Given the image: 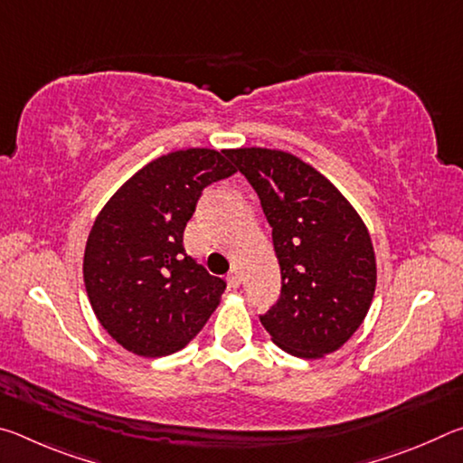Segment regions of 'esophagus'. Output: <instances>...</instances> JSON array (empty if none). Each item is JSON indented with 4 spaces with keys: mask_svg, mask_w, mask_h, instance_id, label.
Segmentation results:
<instances>
[{
    "mask_svg": "<svg viewBox=\"0 0 463 463\" xmlns=\"http://www.w3.org/2000/svg\"><path fill=\"white\" fill-rule=\"evenodd\" d=\"M226 279H229V286L234 288V289H237V288L241 286V273H239L237 269H231L229 278H226Z\"/></svg>",
    "mask_w": 463,
    "mask_h": 463,
    "instance_id": "obj_1",
    "label": "esophagus"
}]
</instances>
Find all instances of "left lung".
<instances>
[{
  "instance_id": "obj_1",
  "label": "left lung",
  "mask_w": 463,
  "mask_h": 463,
  "mask_svg": "<svg viewBox=\"0 0 463 463\" xmlns=\"http://www.w3.org/2000/svg\"><path fill=\"white\" fill-rule=\"evenodd\" d=\"M260 195L281 273L261 325L289 355L317 359L351 339L372 307L375 253L362 216L328 179L276 148H231Z\"/></svg>"
}]
</instances>
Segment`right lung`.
<instances>
[{"instance_id":"add662e5","label":"right lung","mask_w":463,"mask_h":463,"mask_svg":"<svg viewBox=\"0 0 463 463\" xmlns=\"http://www.w3.org/2000/svg\"><path fill=\"white\" fill-rule=\"evenodd\" d=\"M229 151L182 148L124 184L93 222L83 253L90 304L108 335L140 357L184 349L221 304L224 279L184 249L202 190L234 171Z\"/></svg>"}]
</instances>
